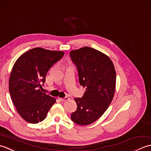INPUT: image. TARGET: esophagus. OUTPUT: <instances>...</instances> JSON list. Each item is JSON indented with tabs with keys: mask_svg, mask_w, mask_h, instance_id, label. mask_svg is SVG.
Wrapping results in <instances>:
<instances>
[{
	"mask_svg": "<svg viewBox=\"0 0 151 151\" xmlns=\"http://www.w3.org/2000/svg\"><path fill=\"white\" fill-rule=\"evenodd\" d=\"M69 97H64V98H60V100L61 101H67V100H69Z\"/></svg>",
	"mask_w": 151,
	"mask_h": 151,
	"instance_id": "1",
	"label": "esophagus"
}]
</instances>
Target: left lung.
<instances>
[{
	"instance_id": "1",
	"label": "left lung",
	"mask_w": 151,
	"mask_h": 151,
	"mask_svg": "<svg viewBox=\"0 0 151 151\" xmlns=\"http://www.w3.org/2000/svg\"><path fill=\"white\" fill-rule=\"evenodd\" d=\"M78 70L80 84L86 88L82 98H75L77 109L70 119L80 125L91 124L101 117L114 98L116 73L110 58L85 47L70 52Z\"/></svg>"
}]
</instances>
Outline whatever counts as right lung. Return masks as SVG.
<instances>
[{
  "label": "right lung",
  "instance_id": "1",
  "mask_svg": "<svg viewBox=\"0 0 151 151\" xmlns=\"http://www.w3.org/2000/svg\"><path fill=\"white\" fill-rule=\"evenodd\" d=\"M62 51L34 48L16 61L9 80V91L19 114L30 123L45 119L56 99L41 92L48 70L62 59Z\"/></svg>",
  "mask_w": 151,
  "mask_h": 151
}]
</instances>
